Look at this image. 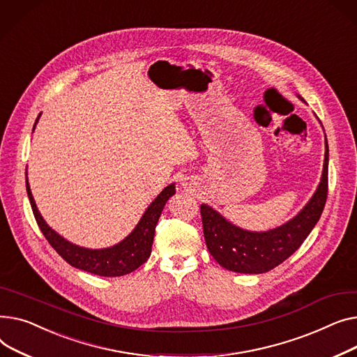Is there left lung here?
Masks as SVG:
<instances>
[{
  "instance_id": "8db88e82",
  "label": "left lung",
  "mask_w": 357,
  "mask_h": 357,
  "mask_svg": "<svg viewBox=\"0 0 357 357\" xmlns=\"http://www.w3.org/2000/svg\"><path fill=\"white\" fill-rule=\"evenodd\" d=\"M328 145L320 184L303 211L280 227L249 232L226 220L211 206L202 204L200 215L206 246L223 268L241 274H262L274 269L301 246L319 222L328 190Z\"/></svg>"
}]
</instances>
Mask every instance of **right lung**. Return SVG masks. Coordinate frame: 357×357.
<instances>
[{"label": "right lung", "instance_id": "add662e5", "mask_svg": "<svg viewBox=\"0 0 357 357\" xmlns=\"http://www.w3.org/2000/svg\"><path fill=\"white\" fill-rule=\"evenodd\" d=\"M38 118L40 115L37 116L36 123ZM26 187H27V195H29V200L33 208L36 222L41 230V234L45 235V238L49 241V243L53 246L56 252L72 266L91 272V274H95V275H100V277L127 275L130 272L139 268L146 259L150 258L157 222L161 216V212L167 200L176 193L174 184L167 185L164 190L154 199V202L149 206V208H146L132 232L119 243L105 249H88V248L77 246L66 241L63 236H60L57 232H54V230L45 222V219L41 218L40 212L37 211V206L33 199L27 178H26Z\"/></svg>", "mask_w": 357, "mask_h": 357}]
</instances>
